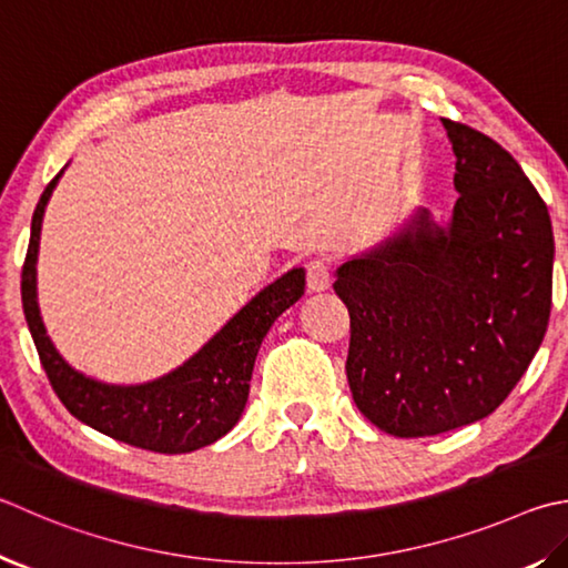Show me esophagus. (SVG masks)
<instances>
[{
	"mask_svg": "<svg viewBox=\"0 0 568 568\" xmlns=\"http://www.w3.org/2000/svg\"><path fill=\"white\" fill-rule=\"evenodd\" d=\"M333 283V267H329L327 261H315L307 263V287H311L313 293H323Z\"/></svg>",
	"mask_w": 568,
	"mask_h": 568,
	"instance_id": "esophagus-1",
	"label": "esophagus"
}]
</instances>
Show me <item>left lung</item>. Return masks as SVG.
I'll return each mask as SVG.
<instances>
[{
    "label": "left lung",
    "instance_id": "obj_1",
    "mask_svg": "<svg viewBox=\"0 0 568 568\" xmlns=\"http://www.w3.org/2000/svg\"><path fill=\"white\" fill-rule=\"evenodd\" d=\"M457 156L449 223L417 209L337 267L349 313L347 383L392 437L489 417L527 373L551 313L546 203L509 151L442 119Z\"/></svg>",
    "mask_w": 568,
    "mask_h": 568
}]
</instances>
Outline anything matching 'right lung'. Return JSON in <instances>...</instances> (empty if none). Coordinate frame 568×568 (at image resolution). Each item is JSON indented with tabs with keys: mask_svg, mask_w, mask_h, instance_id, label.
Here are the masks:
<instances>
[{
	"mask_svg": "<svg viewBox=\"0 0 568 568\" xmlns=\"http://www.w3.org/2000/svg\"><path fill=\"white\" fill-rule=\"evenodd\" d=\"M59 176L37 203L32 239L22 271V305L41 367L57 397L79 422L111 439L159 455H185L209 447L235 427L248 402L253 365L277 315L301 301L305 271L293 267L251 297L199 353L171 373L141 385H109L71 367L47 335L37 301L41 221Z\"/></svg>",
	"mask_w": 568,
	"mask_h": 568,
	"instance_id": "add662e5",
	"label": "right lung"
}]
</instances>
